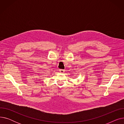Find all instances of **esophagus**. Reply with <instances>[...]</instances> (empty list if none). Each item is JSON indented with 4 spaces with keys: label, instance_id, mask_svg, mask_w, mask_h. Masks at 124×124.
<instances>
[{
    "label": "esophagus",
    "instance_id": "34e87169",
    "mask_svg": "<svg viewBox=\"0 0 124 124\" xmlns=\"http://www.w3.org/2000/svg\"><path fill=\"white\" fill-rule=\"evenodd\" d=\"M59 71L60 73H64L65 72V70L64 69H60Z\"/></svg>",
    "mask_w": 124,
    "mask_h": 124
}]
</instances>
